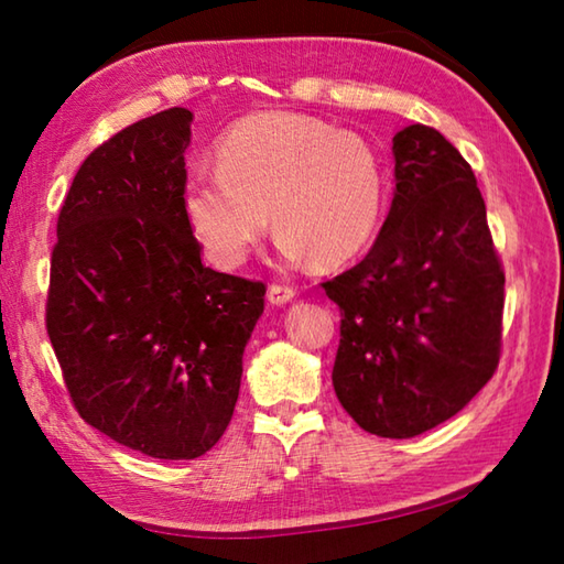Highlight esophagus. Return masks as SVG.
<instances>
[{"mask_svg": "<svg viewBox=\"0 0 564 564\" xmlns=\"http://www.w3.org/2000/svg\"><path fill=\"white\" fill-rule=\"evenodd\" d=\"M295 299V289L293 285H281V283H271L269 285V301L273 305H283Z\"/></svg>", "mask_w": 564, "mask_h": 564, "instance_id": "34e87169", "label": "esophagus"}]
</instances>
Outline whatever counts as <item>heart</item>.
Masks as SVG:
<instances>
[{
	"label": "heart",
	"mask_w": 564,
	"mask_h": 564,
	"mask_svg": "<svg viewBox=\"0 0 564 564\" xmlns=\"http://www.w3.org/2000/svg\"><path fill=\"white\" fill-rule=\"evenodd\" d=\"M218 166L188 169L181 206L204 251L224 269L246 261L271 221L285 259L338 265L356 256L386 206L383 159L360 133L291 111L228 129Z\"/></svg>",
	"instance_id": "1"
}]
</instances>
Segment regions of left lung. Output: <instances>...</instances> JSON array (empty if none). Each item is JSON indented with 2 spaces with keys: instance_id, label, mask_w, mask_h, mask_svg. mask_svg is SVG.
<instances>
[{
  "instance_id": "8db88e82",
  "label": "left lung",
  "mask_w": 564,
  "mask_h": 564,
  "mask_svg": "<svg viewBox=\"0 0 564 564\" xmlns=\"http://www.w3.org/2000/svg\"><path fill=\"white\" fill-rule=\"evenodd\" d=\"M395 196L366 259L323 283L340 308L333 388L362 431L415 437L500 360L505 273L475 174L441 131L393 137Z\"/></svg>"
}]
</instances>
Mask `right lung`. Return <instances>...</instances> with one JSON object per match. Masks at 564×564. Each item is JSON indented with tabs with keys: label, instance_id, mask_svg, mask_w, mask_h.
<instances>
[{
	"label": "right lung",
	"instance_id": "1",
	"mask_svg": "<svg viewBox=\"0 0 564 564\" xmlns=\"http://www.w3.org/2000/svg\"><path fill=\"white\" fill-rule=\"evenodd\" d=\"M188 109L113 133L56 221L46 333L74 408L119 445L194 460L231 423L265 285L202 263L181 206Z\"/></svg>",
	"mask_w": 564,
	"mask_h": 564
}]
</instances>
